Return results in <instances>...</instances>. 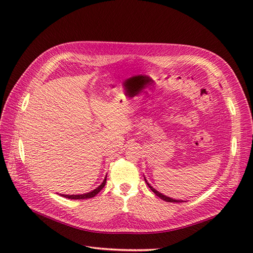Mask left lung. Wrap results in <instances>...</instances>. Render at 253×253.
<instances>
[{"instance_id":"1","label":"left lung","mask_w":253,"mask_h":253,"mask_svg":"<svg viewBox=\"0 0 253 253\" xmlns=\"http://www.w3.org/2000/svg\"><path fill=\"white\" fill-rule=\"evenodd\" d=\"M145 180V182H147L148 183V186H149V188L153 191V192H154L158 197H160V198H162V200H164L165 202H168V203H181L182 201H178V200H173V198H171V197H168V196H166V195H164V194H162V193H160V192H158V191L157 190H155L154 188H153L151 185H150V183L147 181V179H144Z\"/></svg>"}]
</instances>
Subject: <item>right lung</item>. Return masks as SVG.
<instances>
[{"label": "right lung", "mask_w": 253, "mask_h": 253, "mask_svg": "<svg viewBox=\"0 0 253 253\" xmlns=\"http://www.w3.org/2000/svg\"><path fill=\"white\" fill-rule=\"evenodd\" d=\"M105 182H106V177L103 179L102 183L98 188H96L95 190L90 191L88 193L85 194H77V195H67V194H60L61 196H64L66 198H71V200H85V198H90V197H94L95 195H97L100 191L103 189V187L105 186Z\"/></svg>", "instance_id": "add662e5"}]
</instances>
